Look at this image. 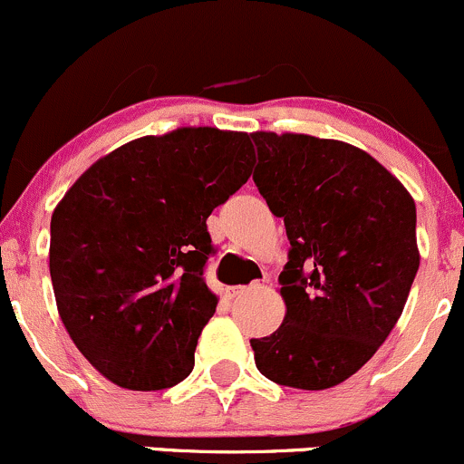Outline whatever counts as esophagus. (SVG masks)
Segmentation results:
<instances>
[{
  "label": "esophagus",
  "instance_id": "esophagus-1",
  "mask_svg": "<svg viewBox=\"0 0 464 464\" xmlns=\"http://www.w3.org/2000/svg\"><path fill=\"white\" fill-rule=\"evenodd\" d=\"M260 282H253L251 286H231V289H228V295L231 297H240V295H245V294H248V291L251 289H260Z\"/></svg>",
  "mask_w": 464,
  "mask_h": 464
}]
</instances>
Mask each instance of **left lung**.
Returning a JSON list of instances; mask_svg holds the SVG:
<instances>
[{"label":"left lung","instance_id":"left-lung-1","mask_svg":"<svg viewBox=\"0 0 464 464\" xmlns=\"http://www.w3.org/2000/svg\"><path fill=\"white\" fill-rule=\"evenodd\" d=\"M257 191L291 242L286 315L253 338L256 367L306 392L335 387L396 326L420 265L416 202L369 153L338 140L253 133Z\"/></svg>","mask_w":464,"mask_h":464}]
</instances>
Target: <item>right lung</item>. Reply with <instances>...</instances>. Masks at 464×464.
I'll list each match as a JSON object with an SVG mask.
<instances>
[{
    "instance_id": "add662e5",
    "label": "right lung",
    "mask_w": 464,
    "mask_h": 464,
    "mask_svg": "<svg viewBox=\"0 0 464 464\" xmlns=\"http://www.w3.org/2000/svg\"><path fill=\"white\" fill-rule=\"evenodd\" d=\"M256 164L246 133L208 126L120 146L68 188L51 219V280L75 347L104 378L158 392L193 372L216 314L207 218Z\"/></svg>"
}]
</instances>
